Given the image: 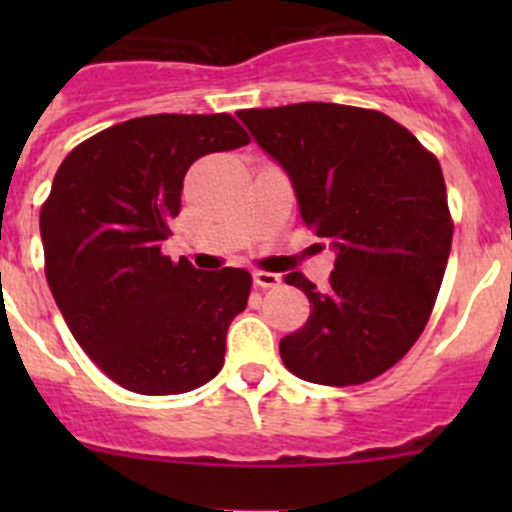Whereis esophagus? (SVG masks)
Here are the masks:
<instances>
[{
	"label": "esophagus",
	"instance_id": "34e87169",
	"mask_svg": "<svg viewBox=\"0 0 512 512\" xmlns=\"http://www.w3.org/2000/svg\"><path fill=\"white\" fill-rule=\"evenodd\" d=\"M252 280H255L257 287H280L282 285V277L275 275V272L257 270L255 275H252Z\"/></svg>",
	"mask_w": 512,
	"mask_h": 512
}]
</instances>
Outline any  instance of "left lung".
<instances>
[{"label": "left lung", "mask_w": 512, "mask_h": 512, "mask_svg": "<svg viewBox=\"0 0 512 512\" xmlns=\"http://www.w3.org/2000/svg\"><path fill=\"white\" fill-rule=\"evenodd\" d=\"M287 173L302 220L337 260L329 287L299 272L307 324L280 342L294 376L324 386L376 379L421 337L451 252L438 160L394 118L339 103L237 111Z\"/></svg>", "instance_id": "left-lung-1"}]
</instances>
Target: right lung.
I'll return each instance as SVG.
<instances>
[{
  "mask_svg": "<svg viewBox=\"0 0 512 512\" xmlns=\"http://www.w3.org/2000/svg\"><path fill=\"white\" fill-rule=\"evenodd\" d=\"M247 143L227 113H156L96 133L56 170L39 215L46 282L81 349L123 389L185 394L223 369L250 272L195 270L160 247L190 165Z\"/></svg>",
  "mask_w": 512,
  "mask_h": 512,
  "instance_id": "obj_1",
  "label": "right lung"
}]
</instances>
